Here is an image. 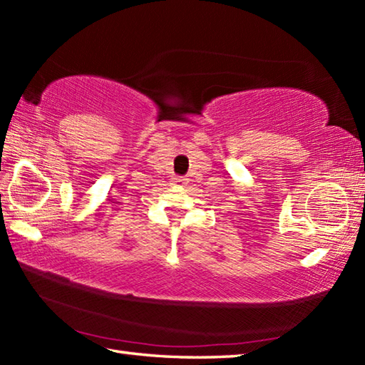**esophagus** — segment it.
Masks as SVG:
<instances>
[{
	"label": "esophagus",
	"instance_id": "esophagus-1",
	"mask_svg": "<svg viewBox=\"0 0 365 365\" xmlns=\"http://www.w3.org/2000/svg\"><path fill=\"white\" fill-rule=\"evenodd\" d=\"M174 183L175 185H180V187H185V185H187L188 182H187V178H183V177H175L174 178Z\"/></svg>",
	"mask_w": 365,
	"mask_h": 365
}]
</instances>
